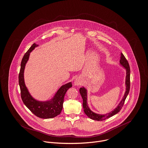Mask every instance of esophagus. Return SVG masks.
<instances>
[{
	"label": "esophagus",
	"mask_w": 148,
	"mask_h": 148,
	"mask_svg": "<svg viewBox=\"0 0 148 148\" xmlns=\"http://www.w3.org/2000/svg\"><path fill=\"white\" fill-rule=\"evenodd\" d=\"M81 81L79 79L77 78V79H75V81H74V84L75 86H79V85L81 84Z\"/></svg>",
	"instance_id": "1"
}]
</instances>
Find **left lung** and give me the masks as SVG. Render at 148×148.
Listing matches in <instances>:
<instances>
[{
  "label": "left lung",
  "mask_w": 148,
  "mask_h": 148,
  "mask_svg": "<svg viewBox=\"0 0 148 148\" xmlns=\"http://www.w3.org/2000/svg\"><path fill=\"white\" fill-rule=\"evenodd\" d=\"M119 63H120V65L123 67L126 70V76H125V91L121 101L119 102L117 107L111 112L106 114H99L92 111L89 108L87 103V90L84 86H83L79 89V92L83 99V107L84 109V112L86 115L92 120H97V121H102V120H106L117 114L121 110L122 107L123 106L124 101L129 94L130 89V67L127 60H126L124 56L121 53V56H120V60Z\"/></svg>",
  "instance_id": "obj_1"
}]
</instances>
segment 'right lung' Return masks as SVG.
<instances>
[{
    "mask_svg": "<svg viewBox=\"0 0 148 148\" xmlns=\"http://www.w3.org/2000/svg\"><path fill=\"white\" fill-rule=\"evenodd\" d=\"M38 45L33 44L24 54L18 75V83L21 91V97L26 107L36 116L42 119H51L60 115L63 108L64 97L67 90L72 87L71 82L62 85L54 95L49 100L40 101L34 98L29 93L24 81V70L29 60L30 53Z\"/></svg>",
    "mask_w": 148,
    "mask_h": 148,
    "instance_id": "add662e5",
    "label": "right lung"
}]
</instances>
